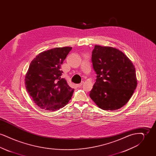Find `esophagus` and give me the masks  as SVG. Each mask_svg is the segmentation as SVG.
Listing matches in <instances>:
<instances>
[{"label":"esophagus","mask_w":156,"mask_h":156,"mask_svg":"<svg viewBox=\"0 0 156 156\" xmlns=\"http://www.w3.org/2000/svg\"><path fill=\"white\" fill-rule=\"evenodd\" d=\"M83 83V82H82L81 83H79V84L77 85V87H81Z\"/></svg>","instance_id":"34e87169"}]
</instances>
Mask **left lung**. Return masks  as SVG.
Returning a JSON list of instances; mask_svg holds the SVG:
<instances>
[{"label": "left lung", "instance_id": "8db88e82", "mask_svg": "<svg viewBox=\"0 0 156 156\" xmlns=\"http://www.w3.org/2000/svg\"><path fill=\"white\" fill-rule=\"evenodd\" d=\"M96 82L89 96L97 106L106 111H115L125 105L137 87L133 64L116 48L95 45L92 52Z\"/></svg>", "mask_w": 156, "mask_h": 156}]
</instances>
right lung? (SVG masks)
I'll return each mask as SVG.
<instances>
[{
  "label": "right lung",
  "mask_w": 156,
  "mask_h": 156,
  "mask_svg": "<svg viewBox=\"0 0 156 156\" xmlns=\"http://www.w3.org/2000/svg\"><path fill=\"white\" fill-rule=\"evenodd\" d=\"M71 47H57L38 54L33 59L25 76V85L34 103L42 109L55 111L71 99L74 89L61 78V66Z\"/></svg>",
  "instance_id": "right-lung-1"
}]
</instances>
